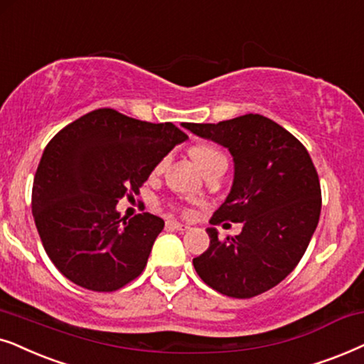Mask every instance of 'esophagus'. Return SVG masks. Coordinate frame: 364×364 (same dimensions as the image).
Masks as SVG:
<instances>
[{"mask_svg": "<svg viewBox=\"0 0 364 364\" xmlns=\"http://www.w3.org/2000/svg\"><path fill=\"white\" fill-rule=\"evenodd\" d=\"M166 226L169 228V230H176V231H188V230H190V226L181 225V223H178V221H166Z\"/></svg>", "mask_w": 364, "mask_h": 364, "instance_id": "1", "label": "esophagus"}]
</instances>
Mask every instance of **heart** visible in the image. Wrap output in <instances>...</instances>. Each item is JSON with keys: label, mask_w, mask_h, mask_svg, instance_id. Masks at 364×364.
<instances>
[{"label": "heart", "mask_w": 364, "mask_h": 364, "mask_svg": "<svg viewBox=\"0 0 364 364\" xmlns=\"http://www.w3.org/2000/svg\"><path fill=\"white\" fill-rule=\"evenodd\" d=\"M191 156L205 174L215 171V169H218V168L228 166L226 154L223 153L220 148L213 146V144H196V146L191 149ZM166 164H168V158L159 159L158 164L153 169V173L154 174L163 173V169L166 168Z\"/></svg>", "instance_id": "obj_1"}]
</instances>
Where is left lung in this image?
Returning a JSON list of instances; mask_svg holds the SVG:
<instances>
[{
  "label": "left lung",
  "instance_id": "8db88e82",
  "mask_svg": "<svg viewBox=\"0 0 364 364\" xmlns=\"http://www.w3.org/2000/svg\"><path fill=\"white\" fill-rule=\"evenodd\" d=\"M183 126L223 144L235 159L231 193L210 221L243 223L238 236L225 240L208 228L210 248L193 259L196 273L225 296H258L296 268L318 226L321 186L311 156L299 139L261 114Z\"/></svg>",
  "mask_w": 364,
  "mask_h": 364
}]
</instances>
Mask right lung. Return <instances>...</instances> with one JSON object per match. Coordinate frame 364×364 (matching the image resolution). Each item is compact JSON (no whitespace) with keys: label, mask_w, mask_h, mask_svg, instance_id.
I'll list each match as a JSON object with an SVG mask.
<instances>
[{"label":"right lung","mask_w":364,"mask_h":364,"mask_svg":"<svg viewBox=\"0 0 364 364\" xmlns=\"http://www.w3.org/2000/svg\"><path fill=\"white\" fill-rule=\"evenodd\" d=\"M173 123H148L111 108L86 113L43 151L31 193L38 232L53 264L77 287L111 293L143 273L161 218L121 220L118 200L133 196L178 143Z\"/></svg>","instance_id":"obj_1"}]
</instances>
